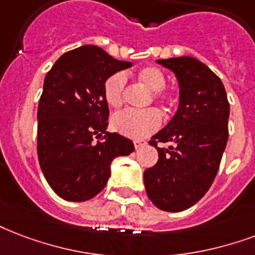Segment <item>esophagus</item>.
Segmentation results:
<instances>
[{
    "mask_svg": "<svg viewBox=\"0 0 255 255\" xmlns=\"http://www.w3.org/2000/svg\"><path fill=\"white\" fill-rule=\"evenodd\" d=\"M145 143L147 141L145 140H133V145H135V148H140V147H143V145H145Z\"/></svg>",
    "mask_w": 255,
    "mask_h": 255,
    "instance_id": "1",
    "label": "esophagus"
}]
</instances>
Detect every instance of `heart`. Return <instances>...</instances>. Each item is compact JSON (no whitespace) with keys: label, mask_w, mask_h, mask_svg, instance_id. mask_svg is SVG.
<instances>
[{"label":"heart","mask_w":255,"mask_h":255,"mask_svg":"<svg viewBox=\"0 0 255 255\" xmlns=\"http://www.w3.org/2000/svg\"><path fill=\"white\" fill-rule=\"evenodd\" d=\"M136 79L141 84L152 91L155 102H159L167 110H174L180 102L178 89L166 87V75L158 67H145L137 72ZM127 77L122 72L111 75L103 85V97L107 106L111 108H120L124 103V89ZM162 124V115L155 108L148 110H127L116 114L111 120L115 131L131 139H143L153 133Z\"/></svg>","instance_id":"1"}]
</instances>
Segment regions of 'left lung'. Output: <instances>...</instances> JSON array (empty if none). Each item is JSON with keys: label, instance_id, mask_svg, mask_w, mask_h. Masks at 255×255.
Wrapping results in <instances>:
<instances>
[{"label": "left lung", "instance_id": "obj_1", "mask_svg": "<svg viewBox=\"0 0 255 255\" xmlns=\"http://www.w3.org/2000/svg\"><path fill=\"white\" fill-rule=\"evenodd\" d=\"M174 72L180 87L179 108L152 136L156 164L144 171L147 195L163 211H183L209 191L229 139L230 106L222 81L194 57L158 60ZM160 142H171L168 149Z\"/></svg>", "mask_w": 255, "mask_h": 255}]
</instances>
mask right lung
Instances as JSON below:
<instances>
[{
    "label": "right lung",
    "mask_w": 255,
    "mask_h": 255,
    "mask_svg": "<svg viewBox=\"0 0 255 255\" xmlns=\"http://www.w3.org/2000/svg\"><path fill=\"white\" fill-rule=\"evenodd\" d=\"M132 64L96 45L64 53L50 68L37 110V155L46 182L65 201L84 202L106 187L111 162L135 149L107 132L104 81Z\"/></svg>",
    "instance_id": "1"
}]
</instances>
